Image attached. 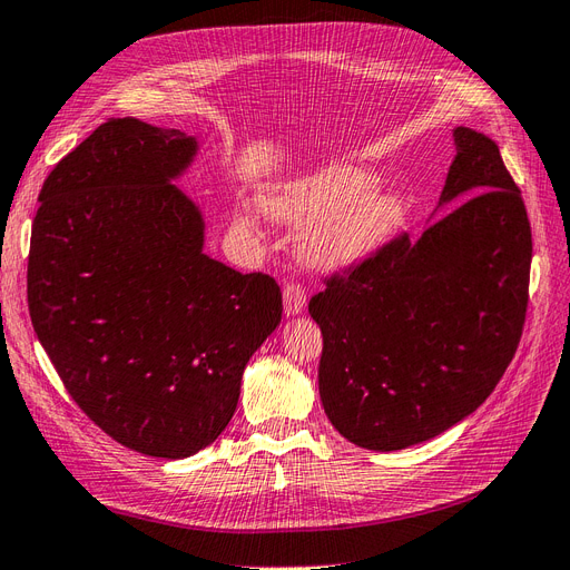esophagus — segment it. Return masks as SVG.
Listing matches in <instances>:
<instances>
[{"label":"esophagus","mask_w":570,"mask_h":570,"mask_svg":"<svg viewBox=\"0 0 570 570\" xmlns=\"http://www.w3.org/2000/svg\"><path fill=\"white\" fill-rule=\"evenodd\" d=\"M305 288L296 282H288L284 286V312L286 315H301L303 307H305Z\"/></svg>","instance_id":"1"}]
</instances>
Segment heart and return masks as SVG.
<instances>
[{"label":"heart","mask_w":570,"mask_h":570,"mask_svg":"<svg viewBox=\"0 0 570 570\" xmlns=\"http://www.w3.org/2000/svg\"><path fill=\"white\" fill-rule=\"evenodd\" d=\"M374 187L376 177L366 170L332 165L269 191L265 210L291 227L315 223L305 236V255L324 269H341L372 255L400 225V200L389 194H370ZM236 223L253 232L258 219L250 210H242Z\"/></svg>","instance_id":"b5f03b06"}]
</instances>
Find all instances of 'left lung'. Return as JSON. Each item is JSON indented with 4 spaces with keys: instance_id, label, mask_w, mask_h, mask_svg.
Returning <instances> with one entry per match:
<instances>
[{
    "instance_id": "1",
    "label": "left lung",
    "mask_w": 570,
    "mask_h": 570,
    "mask_svg": "<svg viewBox=\"0 0 570 570\" xmlns=\"http://www.w3.org/2000/svg\"><path fill=\"white\" fill-rule=\"evenodd\" d=\"M454 146L438 204L454 208L309 298L324 412L366 450L424 443L479 410L523 334L532 236L521 189L490 137L456 127Z\"/></svg>"
}]
</instances>
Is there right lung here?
Returning a JSON list of instances; mask_svg holds the SVG:
<instances>
[{
	"label": "right lung",
	"instance_id": "add662e5",
	"mask_svg": "<svg viewBox=\"0 0 570 570\" xmlns=\"http://www.w3.org/2000/svg\"><path fill=\"white\" fill-rule=\"evenodd\" d=\"M198 144L111 118L40 191L28 307L66 391L135 452L185 459L234 416L246 362L282 322L269 274L204 253V217L175 185Z\"/></svg>",
	"mask_w": 570,
	"mask_h": 570
}]
</instances>
